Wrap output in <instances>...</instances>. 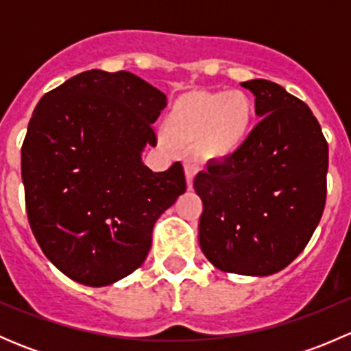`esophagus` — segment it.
<instances>
[{
	"mask_svg": "<svg viewBox=\"0 0 351 351\" xmlns=\"http://www.w3.org/2000/svg\"><path fill=\"white\" fill-rule=\"evenodd\" d=\"M195 173L197 169L193 168L192 165H185V176H186V186H189V190L193 186V178H195Z\"/></svg>",
	"mask_w": 351,
	"mask_h": 351,
	"instance_id": "esophagus-1",
	"label": "esophagus"
}]
</instances>
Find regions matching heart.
Listing matches in <instances>:
<instances>
[{"label":"heart","instance_id":"heart-1","mask_svg":"<svg viewBox=\"0 0 351 351\" xmlns=\"http://www.w3.org/2000/svg\"><path fill=\"white\" fill-rule=\"evenodd\" d=\"M168 122L173 139H197L202 158L222 161L238 153L250 137L254 104L243 91H192L176 100Z\"/></svg>","mask_w":351,"mask_h":351}]
</instances>
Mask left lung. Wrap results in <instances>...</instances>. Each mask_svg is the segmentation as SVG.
<instances>
[{
    "label": "left lung",
    "mask_w": 351,
    "mask_h": 351,
    "mask_svg": "<svg viewBox=\"0 0 351 351\" xmlns=\"http://www.w3.org/2000/svg\"><path fill=\"white\" fill-rule=\"evenodd\" d=\"M261 117L244 146L193 180L198 243L215 268L265 277L306 247L326 204L328 143L311 108L277 83H241Z\"/></svg>",
    "instance_id": "8db88e82"
}]
</instances>
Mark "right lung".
I'll return each instance as SVG.
<instances>
[{
  "instance_id": "1",
  "label": "right lung",
  "mask_w": 351,
  "mask_h": 351,
  "mask_svg": "<svg viewBox=\"0 0 351 351\" xmlns=\"http://www.w3.org/2000/svg\"><path fill=\"white\" fill-rule=\"evenodd\" d=\"M166 95L127 71L91 69L40 98L22 146L28 222L58 270L105 287L146 260L159 215L186 182L182 162L154 173L141 159L156 146Z\"/></svg>"
}]
</instances>
